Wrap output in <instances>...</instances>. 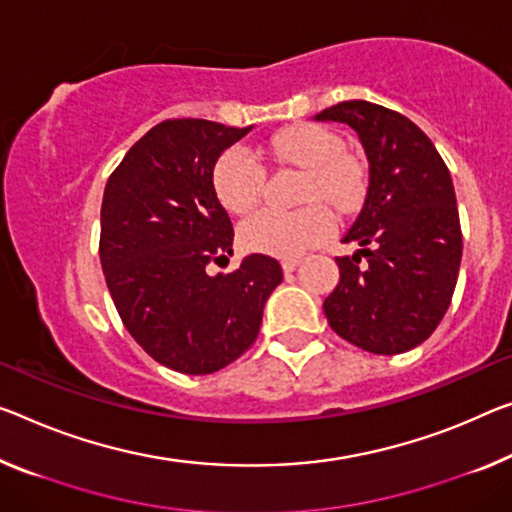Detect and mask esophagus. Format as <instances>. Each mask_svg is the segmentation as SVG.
Segmentation results:
<instances>
[{
    "mask_svg": "<svg viewBox=\"0 0 512 512\" xmlns=\"http://www.w3.org/2000/svg\"><path fill=\"white\" fill-rule=\"evenodd\" d=\"M297 265H300V258H286V261H281V267H283V272H286V274L295 272Z\"/></svg>",
    "mask_w": 512,
    "mask_h": 512,
    "instance_id": "obj_1",
    "label": "esophagus"
}]
</instances>
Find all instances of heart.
Here are the masks:
<instances>
[{"instance_id": "heart-1", "label": "heart", "mask_w": 512, "mask_h": 512, "mask_svg": "<svg viewBox=\"0 0 512 512\" xmlns=\"http://www.w3.org/2000/svg\"><path fill=\"white\" fill-rule=\"evenodd\" d=\"M272 153L290 167L304 169L300 210H261L240 226V240L249 251L277 258H297L325 242L336 231L338 212H352L366 194V171L355 155L343 151L341 137L325 125L302 123L272 139ZM267 171L258 157L231 146L212 167V190L233 215L254 210L265 192Z\"/></svg>"}]
</instances>
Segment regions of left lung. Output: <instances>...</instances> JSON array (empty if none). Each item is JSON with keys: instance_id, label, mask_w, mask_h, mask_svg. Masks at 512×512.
Masks as SVG:
<instances>
[{"instance_id": "8db88e82", "label": "left lung", "mask_w": 512, "mask_h": 512, "mask_svg": "<svg viewBox=\"0 0 512 512\" xmlns=\"http://www.w3.org/2000/svg\"><path fill=\"white\" fill-rule=\"evenodd\" d=\"M316 121L348 123L368 157L364 208L338 256V286L322 309L329 327L373 355H400L435 332L462 258L453 180L442 155L407 116L366 100L338 102Z\"/></svg>"}]
</instances>
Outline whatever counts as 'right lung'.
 <instances>
[{"label": "right lung", "mask_w": 512, "mask_h": 512, "mask_svg": "<svg viewBox=\"0 0 512 512\" xmlns=\"http://www.w3.org/2000/svg\"><path fill=\"white\" fill-rule=\"evenodd\" d=\"M249 128L203 119L157 123L112 171L100 210V263L116 311L155 361L185 375L229 366L256 341L279 261H229L233 224L212 190V167Z\"/></svg>", "instance_id": "right-lung-1"}]
</instances>
